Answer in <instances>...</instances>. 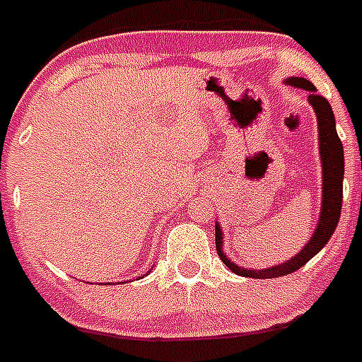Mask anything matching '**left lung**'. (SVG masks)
<instances>
[{
    "mask_svg": "<svg viewBox=\"0 0 362 362\" xmlns=\"http://www.w3.org/2000/svg\"><path fill=\"white\" fill-rule=\"evenodd\" d=\"M288 86L293 88L305 89L308 91V103L316 112L317 117V131H320V158H322V173H323V190H322V213H320V222H317L316 230L312 233L310 241L306 243L303 250L296 254L293 258L288 262L280 263V265H271L267 269H245L239 267L237 263L230 262L228 256L222 250V230L221 224L216 222L215 226V243L216 252L221 256L230 271L241 276L248 279H276V276H284L290 274L297 269H300L308 259H312L320 250H322L327 241L331 239L332 231L337 230L338 221H340V213H342V181H344V147L342 141L337 134V123H334V114H332L331 104L327 99H323L322 95L316 93L317 89L312 82L306 78L290 76L284 80Z\"/></svg>",
    "mask_w": 362,
    "mask_h": 362,
    "instance_id": "1",
    "label": "left lung"
}]
</instances>
